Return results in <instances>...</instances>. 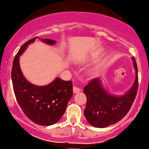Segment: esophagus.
I'll use <instances>...</instances> for the list:
<instances>
[{"mask_svg": "<svg viewBox=\"0 0 149 149\" xmlns=\"http://www.w3.org/2000/svg\"><path fill=\"white\" fill-rule=\"evenodd\" d=\"M73 91H74V93H79L80 91V88L79 87H77V86H74L73 87Z\"/></svg>", "mask_w": 149, "mask_h": 149, "instance_id": "obj_1", "label": "esophagus"}]
</instances>
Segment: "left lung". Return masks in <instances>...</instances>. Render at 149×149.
I'll return each mask as SVG.
<instances>
[{
    "label": "left lung",
    "instance_id": "obj_1",
    "mask_svg": "<svg viewBox=\"0 0 149 149\" xmlns=\"http://www.w3.org/2000/svg\"><path fill=\"white\" fill-rule=\"evenodd\" d=\"M136 79L131 88L123 96H113L102 86L99 78L90 80L84 88L86 96L85 118L92 126L103 128L118 123L127 114L136 98L138 89V70L134 57L132 58Z\"/></svg>",
    "mask_w": 149,
    "mask_h": 149
}]
</instances>
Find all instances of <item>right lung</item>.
Segmentation results:
<instances>
[{
	"instance_id": "1",
	"label": "right lung",
	"mask_w": 149,
	"mask_h": 149,
	"mask_svg": "<svg viewBox=\"0 0 149 149\" xmlns=\"http://www.w3.org/2000/svg\"><path fill=\"white\" fill-rule=\"evenodd\" d=\"M36 38L24 43L16 54L12 67V81L17 101L27 118L37 125L49 126L59 121L65 112L73 94L72 81L57 77L49 84L41 86L25 79L19 67V56ZM41 41L49 45L56 43L48 38Z\"/></svg>"
}]
</instances>
